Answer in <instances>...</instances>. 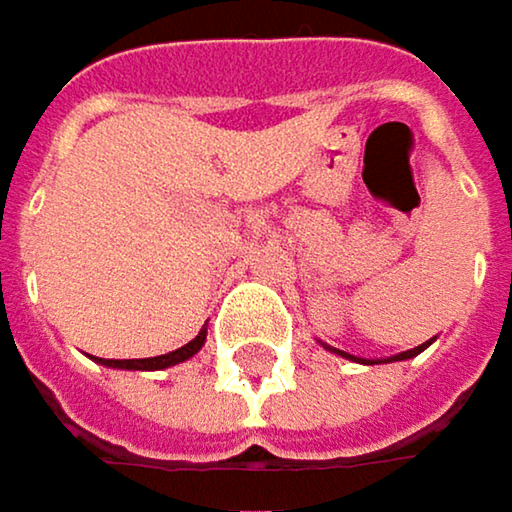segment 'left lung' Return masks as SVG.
I'll return each instance as SVG.
<instances>
[{
  "label": "left lung",
  "instance_id": "left-lung-1",
  "mask_svg": "<svg viewBox=\"0 0 512 512\" xmlns=\"http://www.w3.org/2000/svg\"><path fill=\"white\" fill-rule=\"evenodd\" d=\"M422 349H425V344H422V347L408 349V352H399V355H393L390 361H405V358H414V355H417V352H422ZM335 352H338V355H344V358H352V355H347V352H341V349H335ZM358 361H361V358H358Z\"/></svg>",
  "mask_w": 512,
  "mask_h": 512
}]
</instances>
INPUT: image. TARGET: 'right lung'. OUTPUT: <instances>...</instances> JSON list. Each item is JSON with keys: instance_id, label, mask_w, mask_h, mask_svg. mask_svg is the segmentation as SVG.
I'll use <instances>...</instances> for the list:
<instances>
[{"instance_id": "add662e5", "label": "right lung", "mask_w": 512, "mask_h": 512, "mask_svg": "<svg viewBox=\"0 0 512 512\" xmlns=\"http://www.w3.org/2000/svg\"><path fill=\"white\" fill-rule=\"evenodd\" d=\"M203 341H206V332H201V335H198L195 341H189L186 347L174 349V352H168V355H157V358H98V361L107 364V367H122V370H165V367H174V364L192 358V355L203 347Z\"/></svg>"}]
</instances>
